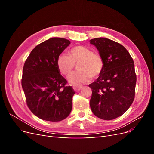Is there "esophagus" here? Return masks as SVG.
Wrapping results in <instances>:
<instances>
[{
	"mask_svg": "<svg viewBox=\"0 0 154 154\" xmlns=\"http://www.w3.org/2000/svg\"><path fill=\"white\" fill-rule=\"evenodd\" d=\"M82 87H83L82 85H74L73 89L75 91H79L82 89Z\"/></svg>",
	"mask_w": 154,
	"mask_h": 154,
	"instance_id": "34e87169",
	"label": "esophagus"
}]
</instances>
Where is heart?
I'll return each mask as SVG.
<instances>
[{
  "mask_svg": "<svg viewBox=\"0 0 154 154\" xmlns=\"http://www.w3.org/2000/svg\"><path fill=\"white\" fill-rule=\"evenodd\" d=\"M57 66L60 72L67 76L72 72L74 64H77L78 71L70 74L69 82L72 85H78L90 81L91 78L100 75L104 68L103 59L98 54L82 45H77L69 51V56L65 54L59 55Z\"/></svg>",
  "mask_w": 154,
  "mask_h": 154,
  "instance_id": "1",
  "label": "heart"
}]
</instances>
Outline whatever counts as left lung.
Instances as JSON below:
<instances>
[{"label": "left lung", "instance_id": "left-lung-1", "mask_svg": "<svg viewBox=\"0 0 154 154\" xmlns=\"http://www.w3.org/2000/svg\"><path fill=\"white\" fill-rule=\"evenodd\" d=\"M104 61V68L96 80L88 85L92 91L91 110L102 119L123 115L133 103L136 75L131 56L122 45L106 38L90 40Z\"/></svg>", "mask_w": 154, "mask_h": 154}]
</instances>
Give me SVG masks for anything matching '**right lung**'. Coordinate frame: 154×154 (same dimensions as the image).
<instances>
[{
  "instance_id": "1",
  "label": "right lung",
  "mask_w": 154,
  "mask_h": 154,
  "mask_svg": "<svg viewBox=\"0 0 154 154\" xmlns=\"http://www.w3.org/2000/svg\"><path fill=\"white\" fill-rule=\"evenodd\" d=\"M71 44L62 38H51L32 50L23 68L22 87L27 105L37 117L60 122L71 113L75 94L57 66L59 55Z\"/></svg>"
}]
</instances>
